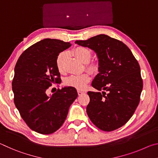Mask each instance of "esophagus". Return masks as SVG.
<instances>
[{
    "instance_id": "1",
    "label": "esophagus",
    "mask_w": 158,
    "mask_h": 158,
    "mask_svg": "<svg viewBox=\"0 0 158 158\" xmlns=\"http://www.w3.org/2000/svg\"><path fill=\"white\" fill-rule=\"evenodd\" d=\"M85 92L84 91H81V90H77V93H78V95H82L83 93H84Z\"/></svg>"
}]
</instances>
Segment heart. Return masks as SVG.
<instances>
[{
	"instance_id": "heart-1",
	"label": "heart",
	"mask_w": 158,
	"mask_h": 158,
	"mask_svg": "<svg viewBox=\"0 0 158 158\" xmlns=\"http://www.w3.org/2000/svg\"><path fill=\"white\" fill-rule=\"evenodd\" d=\"M73 53L80 60L85 63V68L89 73L93 74L99 73L100 69V63L97 60L90 61L92 58V52L89 49L84 47H77L73 49ZM66 53L61 52L58 54L56 60V68L61 73L64 72V63ZM90 80L89 74L85 73L79 75H72L68 77L65 81V84L67 86L73 87L77 90H83L89 84Z\"/></svg>"
}]
</instances>
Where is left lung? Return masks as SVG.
Returning a JSON list of instances; mask_svg holds the SVG:
<instances>
[{
    "mask_svg": "<svg viewBox=\"0 0 158 158\" xmlns=\"http://www.w3.org/2000/svg\"><path fill=\"white\" fill-rule=\"evenodd\" d=\"M75 43L94 50L100 69L89 91L88 116L99 129L111 132L122 127L135 113L143 89L140 66L123 42L106 35H98Z\"/></svg>",
    "mask_w": 158,
    "mask_h": 158,
    "instance_id": "obj_1",
    "label": "left lung"
}]
</instances>
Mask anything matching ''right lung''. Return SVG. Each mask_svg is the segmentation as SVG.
Masks as SVG:
<instances>
[{
	"mask_svg": "<svg viewBox=\"0 0 158 158\" xmlns=\"http://www.w3.org/2000/svg\"><path fill=\"white\" fill-rule=\"evenodd\" d=\"M69 42L47 38L26 49L15 68L12 85L14 102L23 121L35 132L49 135L63 124L72 103L77 98L73 87L58 89L52 96L46 90L61 82L56 60Z\"/></svg>",
	"mask_w": 158,
	"mask_h": 158,
	"instance_id": "right-lung-1",
	"label": "right lung"
}]
</instances>
